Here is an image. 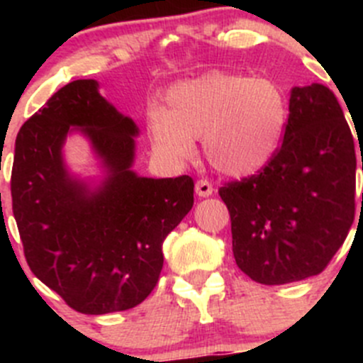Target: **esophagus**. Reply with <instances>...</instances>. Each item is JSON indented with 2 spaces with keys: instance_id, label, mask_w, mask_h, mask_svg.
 Instances as JSON below:
<instances>
[{
  "instance_id": "34e87169",
  "label": "esophagus",
  "mask_w": 363,
  "mask_h": 363,
  "mask_svg": "<svg viewBox=\"0 0 363 363\" xmlns=\"http://www.w3.org/2000/svg\"><path fill=\"white\" fill-rule=\"evenodd\" d=\"M195 191L196 195L202 196V199H207V196H211L212 193H214V186H212L207 179H200L195 184Z\"/></svg>"
}]
</instances>
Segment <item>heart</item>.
<instances>
[{
  "instance_id": "1",
  "label": "heart",
  "mask_w": 363,
  "mask_h": 363,
  "mask_svg": "<svg viewBox=\"0 0 363 363\" xmlns=\"http://www.w3.org/2000/svg\"><path fill=\"white\" fill-rule=\"evenodd\" d=\"M288 100L279 84L230 72H208L172 86L164 107L152 108L149 133L172 161L195 156L203 138L205 158L228 177H247L272 161L288 126Z\"/></svg>"
}]
</instances>
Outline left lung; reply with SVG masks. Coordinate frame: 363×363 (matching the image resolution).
Returning <instances> with one entry per match:
<instances>
[{"mask_svg": "<svg viewBox=\"0 0 363 363\" xmlns=\"http://www.w3.org/2000/svg\"><path fill=\"white\" fill-rule=\"evenodd\" d=\"M354 172V140L335 94L321 84L294 87L272 161L219 188L237 267L262 284L323 272L353 225Z\"/></svg>", "mask_w": 363, "mask_h": 363, "instance_id": "1", "label": "left lung"}]
</instances>
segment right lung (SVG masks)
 I'll list each match as a JSON object with an SVG mask.
<instances>
[{
	"label": "right lung",
	"mask_w": 363,
	"mask_h": 363,
	"mask_svg": "<svg viewBox=\"0 0 363 363\" xmlns=\"http://www.w3.org/2000/svg\"><path fill=\"white\" fill-rule=\"evenodd\" d=\"M73 129L90 138L108 174L94 190L64 164ZM137 135L93 79L61 87L17 133L10 188L26 262L77 313L144 302L163 269V240L193 207L189 175L149 179L131 170Z\"/></svg>",
	"instance_id": "1"
}]
</instances>
